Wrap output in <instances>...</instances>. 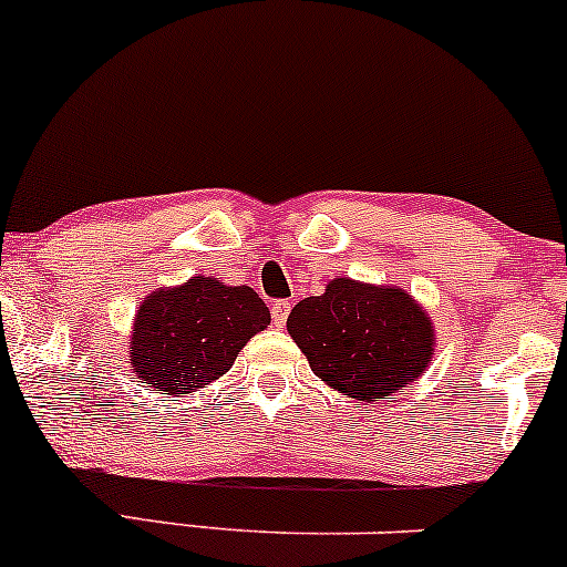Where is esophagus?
<instances>
[{"label":"esophagus","mask_w":567,"mask_h":567,"mask_svg":"<svg viewBox=\"0 0 567 567\" xmlns=\"http://www.w3.org/2000/svg\"><path fill=\"white\" fill-rule=\"evenodd\" d=\"M290 307H293V303H290V301H274V303H271V320H274V326L285 328V322H288V315H290Z\"/></svg>","instance_id":"esophagus-1"}]
</instances>
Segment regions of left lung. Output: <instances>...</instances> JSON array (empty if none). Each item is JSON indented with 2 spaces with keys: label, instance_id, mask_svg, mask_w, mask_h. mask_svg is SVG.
<instances>
[{
  "label": "left lung",
  "instance_id": "obj_1",
  "mask_svg": "<svg viewBox=\"0 0 567 567\" xmlns=\"http://www.w3.org/2000/svg\"><path fill=\"white\" fill-rule=\"evenodd\" d=\"M288 333L320 382L363 403L416 384L435 352L433 320L414 296L350 277L298 301Z\"/></svg>",
  "mask_w": 567,
  "mask_h": 567
}]
</instances>
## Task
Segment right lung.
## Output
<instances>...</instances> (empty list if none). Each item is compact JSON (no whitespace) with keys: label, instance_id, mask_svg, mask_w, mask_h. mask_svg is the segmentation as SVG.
<instances>
[{"label":"right lung","instance_id":"1","mask_svg":"<svg viewBox=\"0 0 567 567\" xmlns=\"http://www.w3.org/2000/svg\"><path fill=\"white\" fill-rule=\"evenodd\" d=\"M269 322V307L252 288L198 274L153 290L136 307L128 369L142 388L188 398L226 374L241 347Z\"/></svg>","mask_w":567,"mask_h":567}]
</instances>
